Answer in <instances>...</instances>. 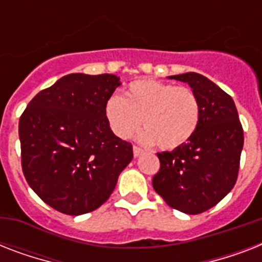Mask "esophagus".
Listing matches in <instances>:
<instances>
[{"instance_id":"obj_1","label":"esophagus","mask_w":262,"mask_h":262,"mask_svg":"<svg viewBox=\"0 0 262 262\" xmlns=\"http://www.w3.org/2000/svg\"><path fill=\"white\" fill-rule=\"evenodd\" d=\"M143 149H141V148L140 147H137V145H135V147H133V155H135V158H139L140 155H143Z\"/></svg>"}]
</instances>
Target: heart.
<instances>
[{"instance_id": "obj_1", "label": "heart", "mask_w": 262, "mask_h": 262, "mask_svg": "<svg viewBox=\"0 0 262 262\" xmlns=\"http://www.w3.org/2000/svg\"><path fill=\"white\" fill-rule=\"evenodd\" d=\"M104 117L119 139H130L143 122V143L175 149L186 144L197 130L201 104L190 88L151 79L135 80L122 98L113 95L107 99Z\"/></svg>"}]
</instances>
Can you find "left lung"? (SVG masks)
<instances>
[{"mask_svg": "<svg viewBox=\"0 0 262 262\" xmlns=\"http://www.w3.org/2000/svg\"><path fill=\"white\" fill-rule=\"evenodd\" d=\"M187 83L201 104L197 130L186 144L158 154L160 168L152 186L174 209L199 215L230 193L238 178L244 129L235 103L205 76H170Z\"/></svg>", "mask_w": 262, "mask_h": 262, "instance_id": "1", "label": "left lung"}]
</instances>
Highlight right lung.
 I'll use <instances>...</instances> for the list:
<instances>
[{
	"instance_id": "obj_1",
	"label": "right lung",
	"mask_w": 262,
	"mask_h": 262,
	"mask_svg": "<svg viewBox=\"0 0 262 262\" xmlns=\"http://www.w3.org/2000/svg\"><path fill=\"white\" fill-rule=\"evenodd\" d=\"M121 85L115 75L63 76L28 103L18 121L21 167L40 199L65 215L106 203L133 147L113 133L104 103Z\"/></svg>"
}]
</instances>
